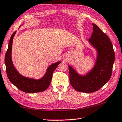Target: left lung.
<instances>
[{
    "label": "left lung",
    "instance_id": "left-lung-1",
    "mask_svg": "<svg viewBox=\"0 0 122 122\" xmlns=\"http://www.w3.org/2000/svg\"><path fill=\"white\" fill-rule=\"evenodd\" d=\"M92 25L93 32L88 41L97 53L94 66L85 75L79 74L71 66H68L71 86L77 92L86 93L96 92L108 82L115 61V53L110 39L96 25Z\"/></svg>",
    "mask_w": 122,
    "mask_h": 122
}]
</instances>
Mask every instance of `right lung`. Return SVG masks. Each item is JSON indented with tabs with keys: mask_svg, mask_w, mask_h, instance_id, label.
<instances>
[{
	"mask_svg": "<svg viewBox=\"0 0 122 122\" xmlns=\"http://www.w3.org/2000/svg\"><path fill=\"white\" fill-rule=\"evenodd\" d=\"M14 32L10 39L8 49L5 54V62L7 77L10 81L22 92L27 93H34L44 92L50 85L53 71L61 61L51 64L47 68L46 73L40 79L27 77L20 74L14 67L12 60V49Z\"/></svg>",
	"mask_w": 122,
	"mask_h": 122,
	"instance_id": "right-lung-1",
	"label": "right lung"
}]
</instances>
